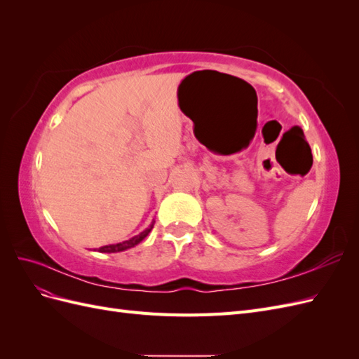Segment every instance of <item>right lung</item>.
<instances>
[{"label":"right lung","mask_w":359,"mask_h":359,"mask_svg":"<svg viewBox=\"0 0 359 359\" xmlns=\"http://www.w3.org/2000/svg\"><path fill=\"white\" fill-rule=\"evenodd\" d=\"M154 226V222L149 224V227H147V229L144 232H140L139 235L130 238V240L127 241H123V243H118V244H111V245H103L99 248L100 253H118V252H124V250L127 248H132L135 245H137L140 241L144 240V238L151 232V229H153Z\"/></svg>","instance_id":"obj_1"}]
</instances>
